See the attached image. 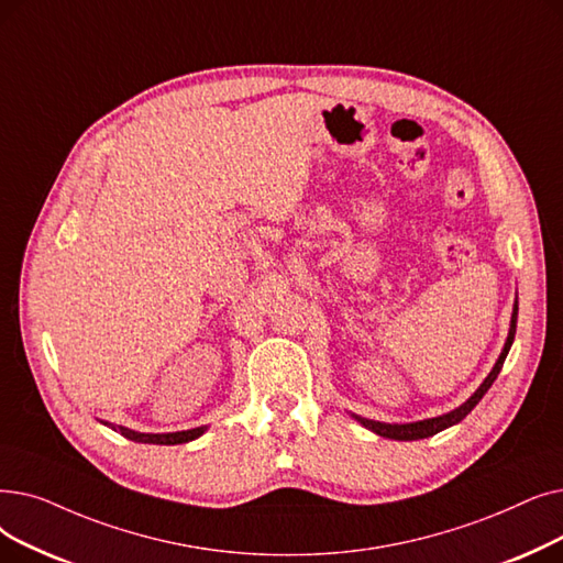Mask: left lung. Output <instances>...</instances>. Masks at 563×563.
Returning a JSON list of instances; mask_svg holds the SVG:
<instances>
[{
	"mask_svg": "<svg viewBox=\"0 0 563 563\" xmlns=\"http://www.w3.org/2000/svg\"><path fill=\"white\" fill-rule=\"evenodd\" d=\"M516 324H518V303H516V308H512V317H510V331H508V338H506V345H504V350H501V354H499V358H497V363H495V368H493V373L485 377V382L478 386V390L476 394L464 402V405H460L457 409H453V411H449V413H444V417H437V419H426V421H417V423H407V426H388V423H379V421H368V419H361V417H356L365 428L368 430H373V432H377L379 437H388V439H400V442H411V439H426V437H432V434H437V432H442V430H446V428H451V426H455V423H460L464 417H467V413L481 402V398L487 394V388L493 386V382L497 379V375H499V371H501V365H504V361H506V354H508V350H510V345H512V338H516Z\"/></svg>",
	"mask_w": 563,
	"mask_h": 563,
	"instance_id": "8db88e82",
	"label": "left lung"
}]
</instances>
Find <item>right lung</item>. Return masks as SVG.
<instances>
[{
  "label": "right lung",
  "mask_w": 563,
  "mask_h": 563,
  "mask_svg": "<svg viewBox=\"0 0 563 563\" xmlns=\"http://www.w3.org/2000/svg\"><path fill=\"white\" fill-rule=\"evenodd\" d=\"M108 426V423H106ZM117 432L124 434L131 442H140V444H163V446H175V444H186L198 439L207 428H192V430H184V432H167V434H146V432H135L129 428L121 426H112Z\"/></svg>",
  "instance_id": "right-lung-1"
}]
</instances>
